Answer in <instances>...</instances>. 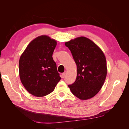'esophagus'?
I'll return each mask as SVG.
<instances>
[{
  "label": "esophagus",
  "instance_id": "1",
  "mask_svg": "<svg viewBox=\"0 0 129 129\" xmlns=\"http://www.w3.org/2000/svg\"><path fill=\"white\" fill-rule=\"evenodd\" d=\"M66 72H64L63 73H62V75H61V77H62V78H64V76H65V75H66Z\"/></svg>",
  "mask_w": 129,
  "mask_h": 129
}]
</instances>
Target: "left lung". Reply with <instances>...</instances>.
<instances>
[{
	"instance_id": "1",
	"label": "left lung",
	"mask_w": 129,
	"mask_h": 129,
	"mask_svg": "<svg viewBox=\"0 0 129 129\" xmlns=\"http://www.w3.org/2000/svg\"><path fill=\"white\" fill-rule=\"evenodd\" d=\"M65 45L77 66L76 79L68 87L77 98L91 99L99 92L107 76L104 54L94 42L83 37L66 42Z\"/></svg>"
}]
</instances>
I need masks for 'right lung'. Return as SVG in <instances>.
<instances>
[{
  "label": "right lung",
  "instance_id": "right-lung-1",
  "mask_svg": "<svg viewBox=\"0 0 129 129\" xmlns=\"http://www.w3.org/2000/svg\"><path fill=\"white\" fill-rule=\"evenodd\" d=\"M57 42L41 36L27 46L19 60V76L31 94L42 97L51 93L61 80L52 55Z\"/></svg>",
  "mask_w": 129,
  "mask_h": 129
}]
</instances>
